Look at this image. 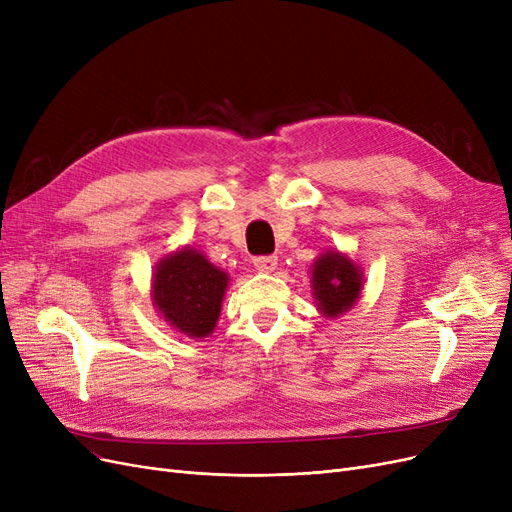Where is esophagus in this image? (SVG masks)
Wrapping results in <instances>:
<instances>
[{
	"label": "esophagus",
	"instance_id": "34e87169",
	"mask_svg": "<svg viewBox=\"0 0 512 512\" xmlns=\"http://www.w3.org/2000/svg\"><path fill=\"white\" fill-rule=\"evenodd\" d=\"M254 267L262 273H271L277 267V256H256L254 258Z\"/></svg>",
	"mask_w": 512,
	"mask_h": 512
}]
</instances>
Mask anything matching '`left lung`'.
<instances>
[{
    "label": "left lung",
    "instance_id": "8db88e82",
    "mask_svg": "<svg viewBox=\"0 0 512 512\" xmlns=\"http://www.w3.org/2000/svg\"><path fill=\"white\" fill-rule=\"evenodd\" d=\"M362 275L356 264L341 254H324L313 264V296L326 315L337 317L356 303Z\"/></svg>",
    "mask_w": 512,
    "mask_h": 512
}]
</instances>
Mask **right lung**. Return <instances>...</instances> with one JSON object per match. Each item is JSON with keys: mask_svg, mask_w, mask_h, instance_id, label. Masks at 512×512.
Wrapping results in <instances>:
<instances>
[{"mask_svg": "<svg viewBox=\"0 0 512 512\" xmlns=\"http://www.w3.org/2000/svg\"><path fill=\"white\" fill-rule=\"evenodd\" d=\"M226 286L224 271L201 252L184 248L156 267L154 305L173 328L203 339L218 322Z\"/></svg>", "mask_w": 512, "mask_h": 512, "instance_id": "right-lung-1", "label": "right lung"}]
</instances>
